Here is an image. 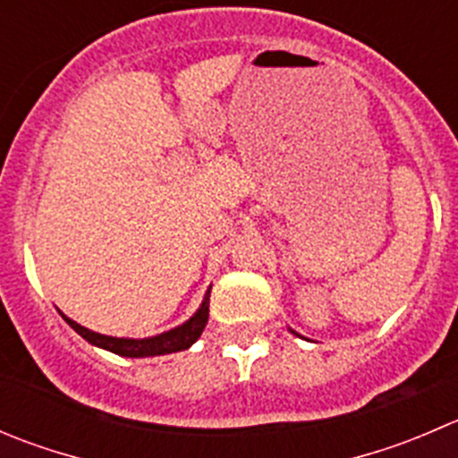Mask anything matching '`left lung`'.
I'll use <instances>...</instances> for the list:
<instances>
[{"label":"left lung","instance_id":"8db88e82","mask_svg":"<svg viewBox=\"0 0 458 458\" xmlns=\"http://www.w3.org/2000/svg\"><path fill=\"white\" fill-rule=\"evenodd\" d=\"M288 331H291V333H295V335H300V333H297V331H293V328H288ZM301 337V335H300Z\"/></svg>","mask_w":458,"mask_h":458}]
</instances>
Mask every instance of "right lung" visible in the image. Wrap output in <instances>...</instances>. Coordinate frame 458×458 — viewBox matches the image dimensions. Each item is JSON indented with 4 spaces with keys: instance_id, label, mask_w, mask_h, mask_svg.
Wrapping results in <instances>:
<instances>
[{
    "instance_id": "right-lung-1",
    "label": "right lung",
    "mask_w": 458,
    "mask_h": 458,
    "mask_svg": "<svg viewBox=\"0 0 458 458\" xmlns=\"http://www.w3.org/2000/svg\"><path fill=\"white\" fill-rule=\"evenodd\" d=\"M208 315H210V288H208L206 297H203L201 306L197 309V313L190 319H185L179 327L170 328V331H163L158 335L152 337H114V335H102V333L91 331V328L82 327V324L73 322L71 318H64V322L73 328L75 333L84 337L87 342H91L93 347H100L105 352L116 353L123 358H152V356H165V353H176L190 349L194 342L201 337L203 328L208 324Z\"/></svg>"
}]
</instances>
